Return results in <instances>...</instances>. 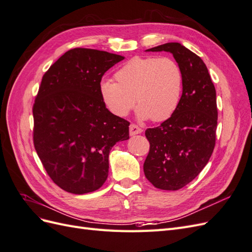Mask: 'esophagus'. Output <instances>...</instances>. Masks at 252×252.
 Masks as SVG:
<instances>
[{
  "label": "esophagus",
  "instance_id": "34e87169",
  "mask_svg": "<svg viewBox=\"0 0 252 252\" xmlns=\"http://www.w3.org/2000/svg\"><path fill=\"white\" fill-rule=\"evenodd\" d=\"M142 129L136 126L134 124H131L130 126H129V133H130V135H135V134H139V133H142Z\"/></svg>",
  "mask_w": 252,
  "mask_h": 252
}]
</instances>
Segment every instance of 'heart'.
I'll return each mask as SVG.
<instances>
[{"mask_svg":"<svg viewBox=\"0 0 252 252\" xmlns=\"http://www.w3.org/2000/svg\"><path fill=\"white\" fill-rule=\"evenodd\" d=\"M104 80L98 93L105 107L117 117H126L138 102L136 118L163 122L178 109L183 90L181 67L169 58L135 57Z\"/></svg>","mask_w":252,"mask_h":252,"instance_id":"obj_1","label":"heart"}]
</instances>
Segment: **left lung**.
<instances>
[{"label": "left lung", "instance_id": "left-lung-1", "mask_svg": "<svg viewBox=\"0 0 252 252\" xmlns=\"http://www.w3.org/2000/svg\"><path fill=\"white\" fill-rule=\"evenodd\" d=\"M146 51L170 52L181 67L183 91L178 109L145 135L150 143L145 177L157 188L179 190L207 165L216 145V88L203 60L180 43H166Z\"/></svg>", "mask_w": 252, "mask_h": 252}]
</instances>
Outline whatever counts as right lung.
Masks as SVG:
<instances>
[{"label":"right lung","instance_id":"right-lung-1","mask_svg":"<svg viewBox=\"0 0 252 252\" xmlns=\"http://www.w3.org/2000/svg\"><path fill=\"white\" fill-rule=\"evenodd\" d=\"M124 57L88 48L65 52L43 75L33 105V143L51 180L67 192L95 191L108 177L109 154L129 139V122L105 107L104 73Z\"/></svg>","mask_w":252,"mask_h":252}]
</instances>
